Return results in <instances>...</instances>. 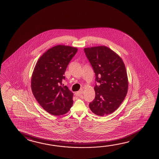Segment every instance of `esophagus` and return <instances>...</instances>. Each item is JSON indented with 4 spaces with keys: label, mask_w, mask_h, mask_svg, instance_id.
<instances>
[{
    "label": "esophagus",
    "mask_w": 159,
    "mask_h": 159,
    "mask_svg": "<svg viewBox=\"0 0 159 159\" xmlns=\"http://www.w3.org/2000/svg\"><path fill=\"white\" fill-rule=\"evenodd\" d=\"M83 90H80V91H79V92L76 93V95L81 98H83L84 97L83 95Z\"/></svg>",
    "instance_id": "1"
}]
</instances>
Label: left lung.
<instances>
[{
    "instance_id": "left-lung-1",
    "label": "left lung",
    "mask_w": 159,
    "mask_h": 159,
    "mask_svg": "<svg viewBox=\"0 0 159 159\" xmlns=\"http://www.w3.org/2000/svg\"><path fill=\"white\" fill-rule=\"evenodd\" d=\"M84 52L94 71L95 97L89 103L95 114L104 116L118 108L128 91L125 65L122 59L104 46L85 48Z\"/></svg>"
}]
</instances>
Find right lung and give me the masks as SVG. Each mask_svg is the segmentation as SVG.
<instances>
[{"label":"right lung","mask_w":159,"mask_h":159,"mask_svg":"<svg viewBox=\"0 0 159 159\" xmlns=\"http://www.w3.org/2000/svg\"><path fill=\"white\" fill-rule=\"evenodd\" d=\"M78 48L57 45L37 62L31 79V89L40 106L53 116L66 114L73 104V93L62 84L65 70Z\"/></svg>","instance_id":"1"}]
</instances>
